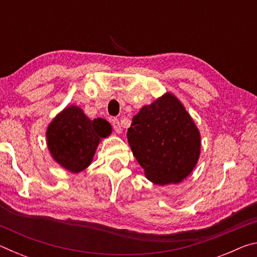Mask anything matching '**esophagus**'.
<instances>
[{
	"mask_svg": "<svg viewBox=\"0 0 257 257\" xmlns=\"http://www.w3.org/2000/svg\"><path fill=\"white\" fill-rule=\"evenodd\" d=\"M112 125H113V129H114V132L116 134H121L122 133V128H121V123L118 119H113L112 120Z\"/></svg>",
	"mask_w": 257,
	"mask_h": 257,
	"instance_id": "1",
	"label": "esophagus"
}]
</instances>
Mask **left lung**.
Returning a JSON list of instances; mask_svg holds the SVG:
<instances>
[{
    "label": "left lung",
    "mask_w": 257,
    "mask_h": 257,
    "mask_svg": "<svg viewBox=\"0 0 257 257\" xmlns=\"http://www.w3.org/2000/svg\"><path fill=\"white\" fill-rule=\"evenodd\" d=\"M147 179L164 186L186 179L201 155V134L179 99L165 93L141 108L127 132Z\"/></svg>",
    "instance_id": "obj_1"
}]
</instances>
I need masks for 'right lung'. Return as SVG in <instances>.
Here are the masks:
<instances>
[{
    "mask_svg": "<svg viewBox=\"0 0 257 257\" xmlns=\"http://www.w3.org/2000/svg\"><path fill=\"white\" fill-rule=\"evenodd\" d=\"M112 133L106 120H90L77 105L63 108L46 129V144L56 163L72 173H78L92 163L102 138Z\"/></svg>",
    "mask_w": 257,
    "mask_h": 257,
    "instance_id": "1",
    "label": "right lung"
}]
</instances>
